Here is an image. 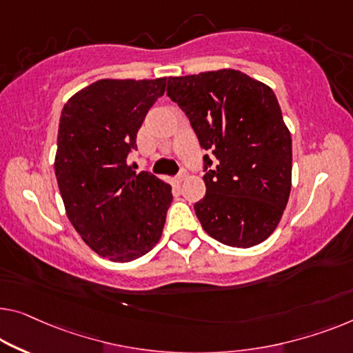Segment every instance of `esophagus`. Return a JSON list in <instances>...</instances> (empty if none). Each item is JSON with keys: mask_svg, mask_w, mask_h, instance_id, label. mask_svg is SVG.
<instances>
[{"mask_svg": "<svg viewBox=\"0 0 353 353\" xmlns=\"http://www.w3.org/2000/svg\"><path fill=\"white\" fill-rule=\"evenodd\" d=\"M188 177V174H187V171H181V172H179V176L176 177V182L177 183H181V182H183V181H185V179Z\"/></svg>", "mask_w": 353, "mask_h": 353, "instance_id": "esophagus-1", "label": "esophagus"}]
</instances>
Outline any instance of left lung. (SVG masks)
I'll use <instances>...</instances> for the list:
<instances>
[{"mask_svg":"<svg viewBox=\"0 0 353 353\" xmlns=\"http://www.w3.org/2000/svg\"><path fill=\"white\" fill-rule=\"evenodd\" d=\"M168 97L190 120L204 155L206 196L194 204L219 243L249 249L270 238L292 190V136L271 87L238 70L170 77Z\"/></svg>","mask_w":353,"mask_h":353,"instance_id":"1","label":"left lung"}]
</instances>
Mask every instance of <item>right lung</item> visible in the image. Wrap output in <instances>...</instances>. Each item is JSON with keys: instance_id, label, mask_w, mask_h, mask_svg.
I'll return each mask as SVG.
<instances>
[{"instance_id": "add662e5", "label": "right lung", "mask_w": 353, "mask_h": 353, "mask_svg": "<svg viewBox=\"0 0 353 353\" xmlns=\"http://www.w3.org/2000/svg\"><path fill=\"white\" fill-rule=\"evenodd\" d=\"M166 79H101L61 110L54 165L66 215L83 243L110 261L145 255L165 227L171 187L136 174L126 159Z\"/></svg>"}]
</instances>
